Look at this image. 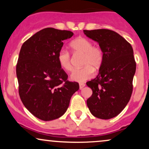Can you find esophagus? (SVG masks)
<instances>
[{
	"instance_id": "34e87169",
	"label": "esophagus",
	"mask_w": 149,
	"mask_h": 149,
	"mask_svg": "<svg viewBox=\"0 0 149 149\" xmlns=\"http://www.w3.org/2000/svg\"><path fill=\"white\" fill-rule=\"evenodd\" d=\"M79 86H80V90H82V89H83L85 86V83H79Z\"/></svg>"
}]
</instances>
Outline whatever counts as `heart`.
I'll return each mask as SVG.
<instances>
[{"label": "heart", "instance_id": "b5f03b06", "mask_svg": "<svg viewBox=\"0 0 149 149\" xmlns=\"http://www.w3.org/2000/svg\"><path fill=\"white\" fill-rule=\"evenodd\" d=\"M70 46L74 54H83L82 65L84 66L80 69L74 70L71 75V79L76 82L85 81L93 75V68L98 69L103 62L102 49L98 46L92 45V42L89 39L83 37L75 39ZM57 59L63 69L67 71H72V61L69 52L61 49L58 54Z\"/></svg>", "mask_w": 149, "mask_h": 149}]
</instances>
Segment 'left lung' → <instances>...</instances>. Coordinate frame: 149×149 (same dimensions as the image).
I'll return each instance as SVG.
<instances>
[{"label": "left lung", "instance_id": "1", "mask_svg": "<svg viewBox=\"0 0 149 149\" xmlns=\"http://www.w3.org/2000/svg\"><path fill=\"white\" fill-rule=\"evenodd\" d=\"M83 32L98 42L104 55L98 75L86 83L92 90L87 105L95 117L111 119L118 115L130 100L136 71L133 49L124 38L113 31Z\"/></svg>", "mask_w": 149, "mask_h": 149}]
</instances>
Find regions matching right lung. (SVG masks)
Wrapping results in <instances>:
<instances>
[{
	"label": "right lung",
	"instance_id": "right-lung-1",
	"mask_svg": "<svg viewBox=\"0 0 149 149\" xmlns=\"http://www.w3.org/2000/svg\"><path fill=\"white\" fill-rule=\"evenodd\" d=\"M73 35L70 31L46 28L29 38L20 49L16 67L20 99L42 120L64 115L79 89L78 83L67 80L57 59L64 41Z\"/></svg>",
	"mask_w": 149,
	"mask_h": 149
}]
</instances>
